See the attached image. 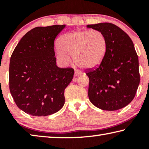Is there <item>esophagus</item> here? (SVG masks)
Masks as SVG:
<instances>
[{"instance_id":"obj_1","label":"esophagus","mask_w":149,"mask_h":149,"mask_svg":"<svg viewBox=\"0 0 149 149\" xmlns=\"http://www.w3.org/2000/svg\"><path fill=\"white\" fill-rule=\"evenodd\" d=\"M81 74V72L79 70H75V75H79Z\"/></svg>"}]
</instances>
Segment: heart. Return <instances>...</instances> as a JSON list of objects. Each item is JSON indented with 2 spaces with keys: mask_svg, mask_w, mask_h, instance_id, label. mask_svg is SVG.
Segmentation results:
<instances>
[{
  "mask_svg": "<svg viewBox=\"0 0 149 149\" xmlns=\"http://www.w3.org/2000/svg\"><path fill=\"white\" fill-rule=\"evenodd\" d=\"M56 56L62 64H68L73 56L74 62L87 70L99 66L107 51L105 35L97 29L79 30L63 35L58 40Z\"/></svg>",
  "mask_w": 149,
  "mask_h": 149,
  "instance_id": "b5f03b06",
  "label": "heart"
}]
</instances>
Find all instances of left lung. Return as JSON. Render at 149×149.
Segmentation results:
<instances>
[{
	"label": "left lung",
	"instance_id": "1",
	"mask_svg": "<svg viewBox=\"0 0 149 149\" xmlns=\"http://www.w3.org/2000/svg\"><path fill=\"white\" fill-rule=\"evenodd\" d=\"M87 27L101 31L107 40V51L101 64L87 70L91 102L100 109L114 111L134 99L140 82L139 59L134 45L125 32L116 25L100 23Z\"/></svg>",
	"mask_w": 149,
	"mask_h": 149
}]
</instances>
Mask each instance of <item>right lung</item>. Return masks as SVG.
Returning <instances> with one entry per match:
<instances>
[{
    "label": "right lung",
    "mask_w": 149,
    "mask_h": 149,
    "mask_svg": "<svg viewBox=\"0 0 149 149\" xmlns=\"http://www.w3.org/2000/svg\"><path fill=\"white\" fill-rule=\"evenodd\" d=\"M65 25L37 27L20 40L10 60V91L17 107L34 116L57 112L74 77L72 68L56 65L54 40Z\"/></svg>",
    "instance_id": "1"
}]
</instances>
